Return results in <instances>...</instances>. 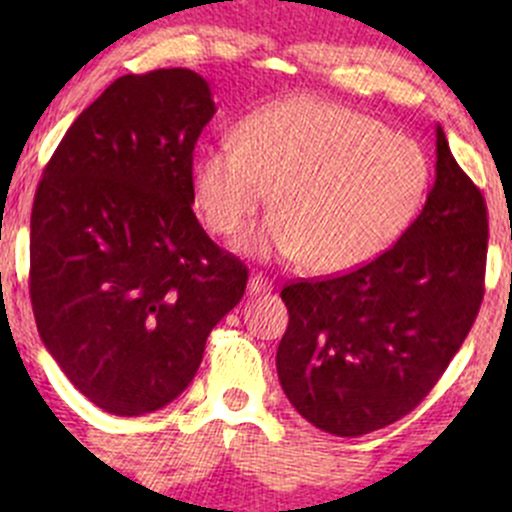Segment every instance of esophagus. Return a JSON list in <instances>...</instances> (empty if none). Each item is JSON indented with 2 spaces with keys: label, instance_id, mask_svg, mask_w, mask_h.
<instances>
[{
  "label": "esophagus",
  "instance_id": "1",
  "mask_svg": "<svg viewBox=\"0 0 512 512\" xmlns=\"http://www.w3.org/2000/svg\"><path fill=\"white\" fill-rule=\"evenodd\" d=\"M272 289V280L270 277H265L262 272H255V275H250V282H247V292L250 294H265Z\"/></svg>",
  "mask_w": 512,
  "mask_h": 512
}]
</instances>
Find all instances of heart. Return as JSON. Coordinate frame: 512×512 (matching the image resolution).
Masks as SVG:
<instances>
[{"label": "heart", "mask_w": 512, "mask_h": 512, "mask_svg": "<svg viewBox=\"0 0 512 512\" xmlns=\"http://www.w3.org/2000/svg\"><path fill=\"white\" fill-rule=\"evenodd\" d=\"M431 160L409 136L319 98L250 113L235 141L203 146L193 195L215 235H237L267 203L275 213L242 240L257 257H302L312 272H344L391 245L421 210Z\"/></svg>", "instance_id": "heart-1"}]
</instances>
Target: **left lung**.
I'll use <instances>...</instances> for the list:
<instances>
[{"instance_id":"left-lung-1","label":"left lung","mask_w":512,"mask_h":512,"mask_svg":"<svg viewBox=\"0 0 512 512\" xmlns=\"http://www.w3.org/2000/svg\"><path fill=\"white\" fill-rule=\"evenodd\" d=\"M488 208L436 128V180L394 247L352 272L289 282L277 376L312 426L356 438L414 411L478 317Z\"/></svg>"}]
</instances>
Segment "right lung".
I'll list each match as a JSON object with an SVG mask.
<instances>
[{
  "label": "right lung",
  "instance_id": "obj_1",
  "mask_svg": "<svg viewBox=\"0 0 512 512\" xmlns=\"http://www.w3.org/2000/svg\"><path fill=\"white\" fill-rule=\"evenodd\" d=\"M213 113L195 71L121 76L71 123L36 188V329L71 384L113 416L183 394L245 294V262L193 213V151Z\"/></svg>",
  "mask_w": 512,
  "mask_h": 512
}]
</instances>
